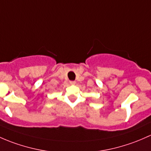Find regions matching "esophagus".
<instances>
[{"instance_id":"34e87169","label":"esophagus","mask_w":151,"mask_h":151,"mask_svg":"<svg viewBox=\"0 0 151 151\" xmlns=\"http://www.w3.org/2000/svg\"><path fill=\"white\" fill-rule=\"evenodd\" d=\"M70 84L71 85H75L76 82L75 81H70Z\"/></svg>"}]
</instances>
